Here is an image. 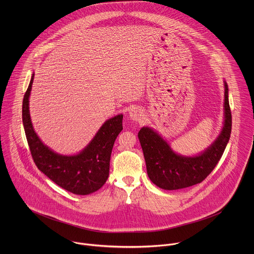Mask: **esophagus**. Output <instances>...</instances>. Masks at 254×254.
<instances>
[{"label": "esophagus", "instance_id": "34e87169", "mask_svg": "<svg viewBox=\"0 0 254 254\" xmlns=\"http://www.w3.org/2000/svg\"><path fill=\"white\" fill-rule=\"evenodd\" d=\"M128 114H129V117L133 120H136V121H139V120H142L143 117H144V113L143 111L141 110V109L139 108H131L128 111Z\"/></svg>", "mask_w": 254, "mask_h": 254}]
</instances>
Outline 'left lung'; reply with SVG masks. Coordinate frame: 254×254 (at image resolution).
Instances as JSON below:
<instances>
[{
  "label": "left lung",
  "mask_w": 254,
  "mask_h": 254,
  "mask_svg": "<svg viewBox=\"0 0 254 254\" xmlns=\"http://www.w3.org/2000/svg\"><path fill=\"white\" fill-rule=\"evenodd\" d=\"M224 126L214 143L195 156L174 152L165 140L151 128L143 127L139 140L145 156L148 178L163 190H179L203 181L215 168L226 148L232 131V114L225 82Z\"/></svg>",
  "instance_id": "obj_1"
}]
</instances>
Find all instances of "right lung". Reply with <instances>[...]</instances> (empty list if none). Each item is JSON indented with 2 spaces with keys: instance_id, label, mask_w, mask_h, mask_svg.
<instances>
[{
  "instance_id": "add662e5",
  "label": "right lung",
  "mask_w": 254,
  "mask_h": 254,
  "mask_svg": "<svg viewBox=\"0 0 254 254\" xmlns=\"http://www.w3.org/2000/svg\"><path fill=\"white\" fill-rule=\"evenodd\" d=\"M32 74L22 102V122L33 160L38 169L57 185L75 194H89L108 180L109 161L114 142L122 131L123 115L107 120L94 139L76 155H62L44 145L37 136L29 113Z\"/></svg>"
}]
</instances>
